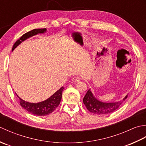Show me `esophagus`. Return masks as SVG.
Listing matches in <instances>:
<instances>
[{
    "label": "esophagus",
    "instance_id": "34e87169",
    "mask_svg": "<svg viewBox=\"0 0 146 146\" xmlns=\"http://www.w3.org/2000/svg\"><path fill=\"white\" fill-rule=\"evenodd\" d=\"M72 81L74 82H79L80 80H81V79H80V77H78V76H75L74 77L72 78Z\"/></svg>",
    "mask_w": 146,
    "mask_h": 146
}]
</instances>
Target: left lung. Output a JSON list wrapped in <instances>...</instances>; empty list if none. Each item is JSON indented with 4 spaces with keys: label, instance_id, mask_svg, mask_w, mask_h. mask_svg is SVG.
Returning a JSON list of instances; mask_svg holds the SVG:
<instances>
[{
    "label": "left lung",
    "instance_id": "1",
    "mask_svg": "<svg viewBox=\"0 0 146 146\" xmlns=\"http://www.w3.org/2000/svg\"><path fill=\"white\" fill-rule=\"evenodd\" d=\"M127 94L122 100L116 102H103L94 96L90 89L83 98V103L90 112L96 115H108L115 111L126 100Z\"/></svg>",
    "mask_w": 146,
    "mask_h": 146
}]
</instances>
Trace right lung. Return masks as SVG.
<instances>
[{
    "mask_svg": "<svg viewBox=\"0 0 146 146\" xmlns=\"http://www.w3.org/2000/svg\"><path fill=\"white\" fill-rule=\"evenodd\" d=\"M47 29L46 28L43 29H34L33 30L29 31L26 33L24 34L19 40L16 41L14 43L12 49V52L19 45V44L23 42L24 41L28 39L33 36L37 35L38 34H43L45 33ZM64 87H61L58 91L52 94L51 96L48 98V99L43 101V102L38 103H30L26 102V101L21 99L16 93L17 96L19 98L20 105L26 111L30 113L35 115L36 116H46L50 115V113L55 110L57 108L60 103L62 96V91L64 90Z\"/></svg>",
    "mask_w": 146,
    "mask_h": 146,
    "instance_id": "1",
    "label": "right lung"
}]
</instances>
